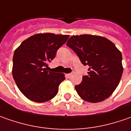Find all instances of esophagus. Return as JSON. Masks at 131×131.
I'll return each instance as SVG.
<instances>
[{"instance_id":"1","label":"esophagus","mask_w":131,"mask_h":131,"mask_svg":"<svg viewBox=\"0 0 131 131\" xmlns=\"http://www.w3.org/2000/svg\"><path fill=\"white\" fill-rule=\"evenodd\" d=\"M72 73H70V74H67V78H71L72 77Z\"/></svg>"}]
</instances>
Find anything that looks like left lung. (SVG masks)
<instances>
[{
    "instance_id": "1",
    "label": "left lung",
    "mask_w": 131,
    "mask_h": 131,
    "mask_svg": "<svg viewBox=\"0 0 131 131\" xmlns=\"http://www.w3.org/2000/svg\"><path fill=\"white\" fill-rule=\"evenodd\" d=\"M67 46L74 51L84 66H88V75L75 85L83 100L97 103L105 100L119 84L123 71L121 52L115 45L102 36L80 35L72 36Z\"/></svg>"
}]
</instances>
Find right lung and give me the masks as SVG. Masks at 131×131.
<instances>
[{"instance_id": "1", "label": "right lung", "mask_w": 131, "mask_h": 131, "mask_svg": "<svg viewBox=\"0 0 131 131\" xmlns=\"http://www.w3.org/2000/svg\"><path fill=\"white\" fill-rule=\"evenodd\" d=\"M70 35L40 33L24 40L13 57L12 74L19 91L35 102H47L55 96L64 74L48 71V63Z\"/></svg>"}]
</instances>
